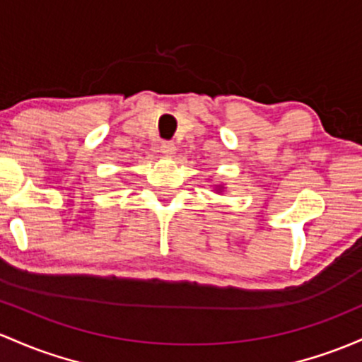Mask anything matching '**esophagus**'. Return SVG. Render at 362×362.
<instances>
[{
	"instance_id": "1",
	"label": "esophagus",
	"mask_w": 362,
	"mask_h": 362,
	"mask_svg": "<svg viewBox=\"0 0 362 362\" xmlns=\"http://www.w3.org/2000/svg\"><path fill=\"white\" fill-rule=\"evenodd\" d=\"M161 153L165 154V156H173V154L177 153V148H175L173 142L165 141V142H161Z\"/></svg>"
}]
</instances>
